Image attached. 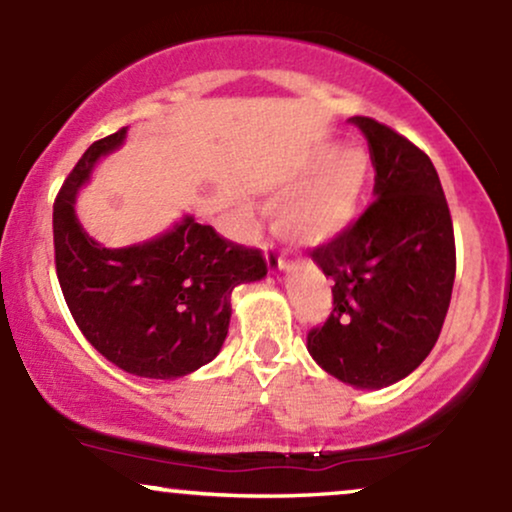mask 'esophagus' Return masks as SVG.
Listing matches in <instances>:
<instances>
[{
	"label": "esophagus",
	"instance_id": "esophagus-1",
	"mask_svg": "<svg viewBox=\"0 0 512 512\" xmlns=\"http://www.w3.org/2000/svg\"><path fill=\"white\" fill-rule=\"evenodd\" d=\"M264 252H267V264H269V272H281V269L286 267V260L284 255H281L279 248H276V243H264Z\"/></svg>",
	"mask_w": 512,
	"mask_h": 512
}]
</instances>
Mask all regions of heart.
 <instances>
[{
    "instance_id": "obj_1",
    "label": "heart",
    "mask_w": 512,
    "mask_h": 512,
    "mask_svg": "<svg viewBox=\"0 0 512 512\" xmlns=\"http://www.w3.org/2000/svg\"><path fill=\"white\" fill-rule=\"evenodd\" d=\"M314 173L298 185L276 216L281 236L301 245H320L332 240L354 221L366 192L370 161L361 146L317 149L305 161L303 173Z\"/></svg>"
}]
</instances>
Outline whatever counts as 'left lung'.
<instances>
[{"instance_id": "1", "label": "left lung", "mask_w": 512, "mask_h": 512, "mask_svg": "<svg viewBox=\"0 0 512 512\" xmlns=\"http://www.w3.org/2000/svg\"><path fill=\"white\" fill-rule=\"evenodd\" d=\"M361 127L375 166V202L310 252L334 281L332 313L308 351L354 387L407 378L436 346L455 284V233L431 158L373 117Z\"/></svg>"}]
</instances>
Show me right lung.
Masks as SVG:
<instances>
[{"mask_svg": "<svg viewBox=\"0 0 512 512\" xmlns=\"http://www.w3.org/2000/svg\"><path fill=\"white\" fill-rule=\"evenodd\" d=\"M125 132L88 146L55 199L57 279L81 334L110 363L139 378H180L219 354L233 289L262 279L267 260L192 216L132 248L110 250L88 238L74 214L76 190Z\"/></svg>", "mask_w": 512, "mask_h": 512, "instance_id": "add662e5", "label": "right lung"}]
</instances>
